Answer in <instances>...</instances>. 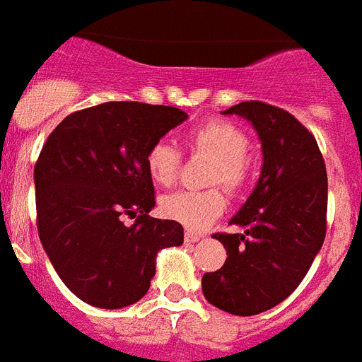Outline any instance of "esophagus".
<instances>
[{"instance_id": "esophagus-1", "label": "esophagus", "mask_w": 362, "mask_h": 362, "mask_svg": "<svg viewBox=\"0 0 362 362\" xmlns=\"http://www.w3.org/2000/svg\"><path fill=\"white\" fill-rule=\"evenodd\" d=\"M186 242L187 244H195V242L201 240V235H195V233H186Z\"/></svg>"}]
</instances>
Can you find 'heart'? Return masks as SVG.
<instances>
[{"instance_id": "obj_1", "label": "heart", "mask_w": 362, "mask_h": 362, "mask_svg": "<svg viewBox=\"0 0 362 362\" xmlns=\"http://www.w3.org/2000/svg\"><path fill=\"white\" fill-rule=\"evenodd\" d=\"M186 150L192 156L210 161L203 184L220 186L229 195H238L252 175L246 156L247 139L237 125L227 122H206L186 133ZM180 152L170 142L159 141L146 153V170L153 184L170 186L180 169ZM226 210L218 189L197 193H175L161 201V214L186 227L187 231H204Z\"/></svg>"}]
</instances>
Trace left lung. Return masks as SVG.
<instances>
[{
	"instance_id": "obj_1",
	"label": "left lung",
	"mask_w": 362,
	"mask_h": 362,
	"mask_svg": "<svg viewBox=\"0 0 362 362\" xmlns=\"http://www.w3.org/2000/svg\"><path fill=\"white\" fill-rule=\"evenodd\" d=\"M223 115L257 131V186L231 218L242 233H218L223 267L203 276L204 298L233 315H255L286 300L303 281L327 231V170L314 135L287 110L244 101Z\"/></svg>"
}]
</instances>
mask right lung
<instances>
[{
	"label": "right lung",
	"instance_id": "1",
	"mask_svg": "<svg viewBox=\"0 0 362 362\" xmlns=\"http://www.w3.org/2000/svg\"><path fill=\"white\" fill-rule=\"evenodd\" d=\"M186 118L175 107L110 101L69 115L45 142L33 170L39 238L84 303L116 310L141 300L159 250L184 242L180 223L148 216L146 153Z\"/></svg>",
	"mask_w": 362,
	"mask_h": 362
}]
</instances>
